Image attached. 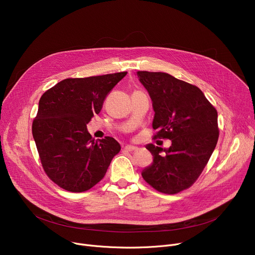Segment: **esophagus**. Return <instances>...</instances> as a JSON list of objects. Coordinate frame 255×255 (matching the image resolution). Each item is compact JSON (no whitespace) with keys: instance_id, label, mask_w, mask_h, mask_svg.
Wrapping results in <instances>:
<instances>
[{"instance_id":"obj_1","label":"esophagus","mask_w":255,"mask_h":255,"mask_svg":"<svg viewBox=\"0 0 255 255\" xmlns=\"http://www.w3.org/2000/svg\"><path fill=\"white\" fill-rule=\"evenodd\" d=\"M124 149L126 151H128V152H133V151L136 150V146H134V145H126Z\"/></svg>"}]
</instances>
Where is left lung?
Instances as JSON below:
<instances>
[{"label":"left lung","instance_id":"obj_1","mask_svg":"<svg viewBox=\"0 0 255 255\" xmlns=\"http://www.w3.org/2000/svg\"><path fill=\"white\" fill-rule=\"evenodd\" d=\"M148 91L155 112L154 138H168L163 149L145 145L153 163L141 171L143 180L159 192L175 194L197 180L219 137L217 111L197 87L164 72H136Z\"/></svg>","mask_w":255,"mask_h":255}]
</instances>
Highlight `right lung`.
Masks as SVG:
<instances>
[{"label":"right lung","instance_id":"1","mask_svg":"<svg viewBox=\"0 0 255 255\" xmlns=\"http://www.w3.org/2000/svg\"><path fill=\"white\" fill-rule=\"evenodd\" d=\"M127 72L67 78L39 100L32 133L48 178L70 192L91 189L105 176L121 145L113 137L94 140L87 124Z\"/></svg>","mask_w":255,"mask_h":255}]
</instances>
